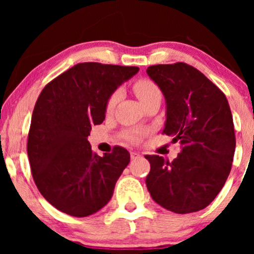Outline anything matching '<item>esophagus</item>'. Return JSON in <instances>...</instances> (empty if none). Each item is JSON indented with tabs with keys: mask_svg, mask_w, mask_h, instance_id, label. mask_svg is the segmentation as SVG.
Instances as JSON below:
<instances>
[{
	"mask_svg": "<svg viewBox=\"0 0 254 254\" xmlns=\"http://www.w3.org/2000/svg\"><path fill=\"white\" fill-rule=\"evenodd\" d=\"M130 156H131V160H136L138 159V157H141V155H139L138 153H136V151H132V153L130 154Z\"/></svg>",
	"mask_w": 254,
	"mask_h": 254,
	"instance_id": "obj_1",
	"label": "esophagus"
}]
</instances>
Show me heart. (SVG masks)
I'll return each mask as SVG.
<instances>
[{
	"label": "heart",
	"mask_w": 254,
	"mask_h": 254,
	"mask_svg": "<svg viewBox=\"0 0 254 254\" xmlns=\"http://www.w3.org/2000/svg\"><path fill=\"white\" fill-rule=\"evenodd\" d=\"M133 92H135L138 100L141 101V104L143 105L145 101L149 100L151 97H154L155 94H159L160 89L153 81L149 80V78H139V80H137L136 82L133 83ZM119 97H121V92H119V90H116V92H113L112 94L110 95V98L107 99L106 103L107 112H111V111L115 109V106L117 105L119 100ZM124 137L130 142H138L139 137H141V132L136 130L127 131V132L124 133Z\"/></svg>",
	"instance_id": "1"
}]
</instances>
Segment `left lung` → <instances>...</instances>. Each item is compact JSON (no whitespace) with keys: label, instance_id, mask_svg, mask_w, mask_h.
Masks as SVG:
<instances>
[{"label":"left lung","instance_id":"left-lung-1","mask_svg":"<svg viewBox=\"0 0 254 254\" xmlns=\"http://www.w3.org/2000/svg\"><path fill=\"white\" fill-rule=\"evenodd\" d=\"M147 74L166 99L162 133L182 148L172 162L145 155L150 162L148 191L170 211L202 210L222 190L232 168L235 132L228 100L216 84L186 63L150 65Z\"/></svg>","mask_w":254,"mask_h":254}]
</instances>
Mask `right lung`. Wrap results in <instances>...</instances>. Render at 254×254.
Instances as JSON below:
<instances>
[{"label": "right lung", "mask_w": 254, "mask_h": 254, "mask_svg": "<svg viewBox=\"0 0 254 254\" xmlns=\"http://www.w3.org/2000/svg\"><path fill=\"white\" fill-rule=\"evenodd\" d=\"M137 66L78 63L50 81L38 97L28 131L27 154L34 183L60 211L84 217L109 203L129 165L123 147L99 156L87 137L105 119L110 95Z\"/></svg>", "instance_id": "right-lung-1"}]
</instances>
